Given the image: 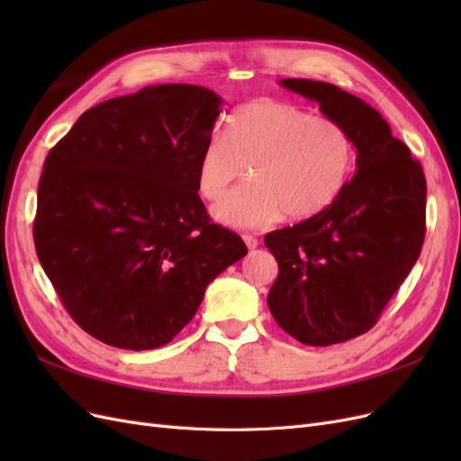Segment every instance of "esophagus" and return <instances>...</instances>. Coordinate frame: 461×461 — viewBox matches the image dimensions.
<instances>
[{
	"label": "esophagus",
	"instance_id": "obj_1",
	"mask_svg": "<svg viewBox=\"0 0 461 461\" xmlns=\"http://www.w3.org/2000/svg\"><path fill=\"white\" fill-rule=\"evenodd\" d=\"M242 240H244V244L249 248V249H254V248H258V244H259V240L256 239L254 234H242Z\"/></svg>",
	"mask_w": 461,
	"mask_h": 461
}]
</instances>
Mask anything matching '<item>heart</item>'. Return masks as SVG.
<instances>
[{
  "mask_svg": "<svg viewBox=\"0 0 461 461\" xmlns=\"http://www.w3.org/2000/svg\"><path fill=\"white\" fill-rule=\"evenodd\" d=\"M354 165V138L340 121L261 100L236 109L225 136L207 138L196 180L205 200H219L248 171L252 183L229 192L213 217L222 225L254 229L281 215L303 221L323 213L340 196Z\"/></svg>",
  "mask_w": 461,
  "mask_h": 461,
  "instance_id": "heart-1",
  "label": "heart"
}]
</instances>
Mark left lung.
<instances>
[{"mask_svg":"<svg viewBox=\"0 0 461 461\" xmlns=\"http://www.w3.org/2000/svg\"><path fill=\"white\" fill-rule=\"evenodd\" d=\"M340 121L356 175L323 213L265 236L278 263L267 303L290 337L330 346L367 332L421 254L427 183L421 163L381 113L329 82L278 80Z\"/></svg>","mask_w":461,"mask_h":461,"instance_id":"8db88e82","label":"left lung"}]
</instances>
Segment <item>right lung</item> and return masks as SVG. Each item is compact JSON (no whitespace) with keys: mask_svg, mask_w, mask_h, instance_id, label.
I'll use <instances>...</instances> for the list:
<instances>
[{"mask_svg":"<svg viewBox=\"0 0 461 461\" xmlns=\"http://www.w3.org/2000/svg\"><path fill=\"white\" fill-rule=\"evenodd\" d=\"M221 105L203 86H148L85 111L50 149L36 254L94 339L134 352L171 342L207 285L248 254L198 196V153Z\"/></svg>","mask_w":461,"mask_h":461,"instance_id":"add662e5","label":"right lung"}]
</instances>
